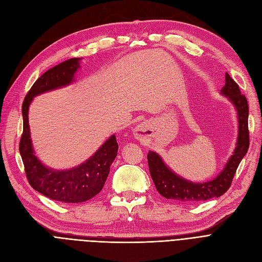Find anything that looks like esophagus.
<instances>
[{"mask_svg":"<svg viewBox=\"0 0 262 262\" xmlns=\"http://www.w3.org/2000/svg\"><path fill=\"white\" fill-rule=\"evenodd\" d=\"M142 136H143V127L142 126L136 127V129H135V137H136V138H141Z\"/></svg>","mask_w":262,"mask_h":262,"instance_id":"1","label":"esophagus"}]
</instances>
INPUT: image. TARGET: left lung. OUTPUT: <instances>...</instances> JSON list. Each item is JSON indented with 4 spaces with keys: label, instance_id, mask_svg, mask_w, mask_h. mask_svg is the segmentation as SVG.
<instances>
[{
    "label": "left lung",
    "instance_id": "left-lung-1",
    "mask_svg": "<svg viewBox=\"0 0 262 262\" xmlns=\"http://www.w3.org/2000/svg\"><path fill=\"white\" fill-rule=\"evenodd\" d=\"M222 93L228 96L238 112L239 134L233 155L229 158L224 170L214 180L207 183L195 184L173 173L163 163L157 153L148 150L147 162L149 173L157 191L163 198L191 204L219 198L229 189L239 163L250 146L249 104L245 95L241 94L238 84L228 73L225 75V86L222 88Z\"/></svg>",
    "mask_w": 262,
    "mask_h": 262
}]
</instances>
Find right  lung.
I'll list each match as a JSON object with an SVG mask.
<instances>
[{
	"label": "right lung",
	"mask_w": 262,
	"mask_h": 262,
	"mask_svg": "<svg viewBox=\"0 0 262 262\" xmlns=\"http://www.w3.org/2000/svg\"><path fill=\"white\" fill-rule=\"evenodd\" d=\"M78 61L79 58L68 59L45 72L34 82L22 104L23 133L19 150L27 181L39 193L62 203L86 202L98 194L104 187L119 148L114 135L86 162L67 171L47 168L34 154L27 117L30 104L34 96L72 82L74 73L79 68Z\"/></svg>",
	"instance_id": "1"
}]
</instances>
